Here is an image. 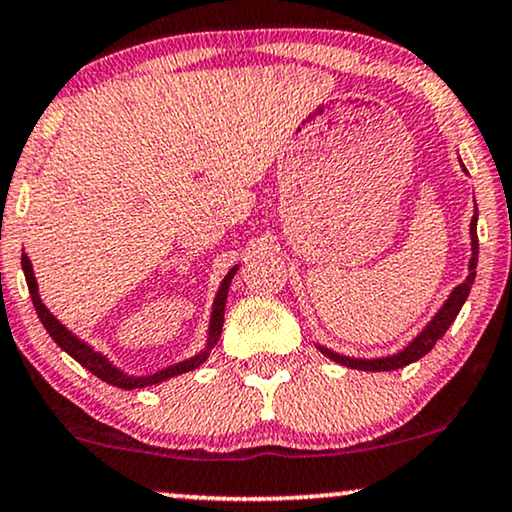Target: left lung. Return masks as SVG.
<instances>
[{"label":"left lung","mask_w":512,"mask_h":512,"mask_svg":"<svg viewBox=\"0 0 512 512\" xmlns=\"http://www.w3.org/2000/svg\"><path fill=\"white\" fill-rule=\"evenodd\" d=\"M463 166V163H460ZM465 170V166H463ZM477 256H479V239H477V206H475V216L470 220V263H468V277L460 282L458 287H453V292L449 294V299L444 301V306L439 308L437 313L432 315V320L427 323L422 330L415 334L410 342L403 346L401 351L389 353V356H380V358H353V356H344V353H337L327 346L315 344V349L320 353H325L327 358H332L334 363L346 365L351 370H365V372H384V370H399L403 365H410L415 361H420L425 353H430L434 349V344L444 337L446 330L453 325V320L458 318L460 308H463L465 299H468L472 282H475L477 275Z\"/></svg>","instance_id":"1"}]
</instances>
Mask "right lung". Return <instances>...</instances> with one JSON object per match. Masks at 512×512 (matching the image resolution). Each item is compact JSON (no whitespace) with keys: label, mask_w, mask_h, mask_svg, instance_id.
<instances>
[{"label":"right lung","mask_w":512,"mask_h":512,"mask_svg":"<svg viewBox=\"0 0 512 512\" xmlns=\"http://www.w3.org/2000/svg\"><path fill=\"white\" fill-rule=\"evenodd\" d=\"M21 266H23L25 282H28V289H30V299H33V306L37 311V318L42 320L44 330L49 332V337H52L54 342L59 344L61 351H66L68 356L75 358V361H78L82 368H87L92 372V375H97L99 380H104L106 384H113V387H118V389L151 387V384H161V382L170 380V377H178V375H182V372L197 370L199 365L204 363L208 356H211L213 346L218 344L220 332H223L227 292H230L232 277H235V273L239 270V266L230 268V273L223 277V282H220L216 299H213V306H211V320H208V332H206L204 349H201L199 353H194L192 358H185V361L168 365V368H163V370H156L154 375H128V372L116 368V365H113L102 351H94V346L82 342L80 337H75V334L68 330V327L63 325L61 320H56V315L42 304L40 289H37V280H35V273H33V263H30V258H28V254H25V251L21 256Z\"/></svg>","instance_id":"add662e5"}]
</instances>
